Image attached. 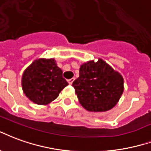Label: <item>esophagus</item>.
Wrapping results in <instances>:
<instances>
[{
	"mask_svg": "<svg viewBox=\"0 0 151 151\" xmlns=\"http://www.w3.org/2000/svg\"><path fill=\"white\" fill-rule=\"evenodd\" d=\"M75 80V78H71V79H69V80H68V82L69 84H71V83H73V81Z\"/></svg>",
	"mask_w": 151,
	"mask_h": 151,
	"instance_id": "esophagus-1",
	"label": "esophagus"
}]
</instances>
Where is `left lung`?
I'll use <instances>...</instances> for the list:
<instances>
[{"mask_svg": "<svg viewBox=\"0 0 151 151\" xmlns=\"http://www.w3.org/2000/svg\"><path fill=\"white\" fill-rule=\"evenodd\" d=\"M80 103L87 110L104 112L114 107L124 90V80L109 65L99 59L81 65L72 83Z\"/></svg>", "mask_w": 151, "mask_h": 151, "instance_id": "obj_1", "label": "left lung"}]
</instances>
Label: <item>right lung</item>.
Masks as SVG:
<instances>
[{"mask_svg": "<svg viewBox=\"0 0 151 151\" xmlns=\"http://www.w3.org/2000/svg\"><path fill=\"white\" fill-rule=\"evenodd\" d=\"M22 83L26 96L38 104H49L68 84L54 59L35 60L24 71Z\"/></svg>", "mask_w": 151, "mask_h": 151, "instance_id": "right-lung-1", "label": "right lung"}]
</instances>
